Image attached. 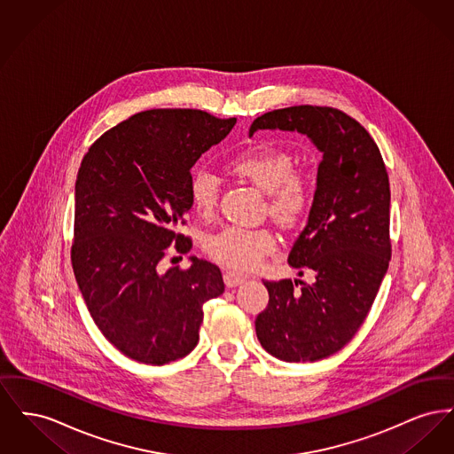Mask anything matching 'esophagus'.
<instances>
[{
    "mask_svg": "<svg viewBox=\"0 0 454 454\" xmlns=\"http://www.w3.org/2000/svg\"><path fill=\"white\" fill-rule=\"evenodd\" d=\"M223 279H224V284H226L228 287H235V286H239V284H243V282L247 281V278L239 276L235 270H226L224 276H223Z\"/></svg>",
    "mask_w": 454,
    "mask_h": 454,
    "instance_id": "34e87169",
    "label": "esophagus"
}]
</instances>
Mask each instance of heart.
<instances>
[{
	"label": "heart",
	"mask_w": 454,
	"mask_h": 454,
	"mask_svg": "<svg viewBox=\"0 0 454 454\" xmlns=\"http://www.w3.org/2000/svg\"><path fill=\"white\" fill-rule=\"evenodd\" d=\"M230 170L247 178L269 199V213L281 223H294L308 209L313 195L306 175L294 172V158L272 145H254L230 161ZM191 202L199 217L213 216L219 195V180L209 170H195L191 176ZM267 230L224 226L207 238V252L233 269H252L274 248Z\"/></svg>",
	"instance_id": "obj_1"
}]
</instances>
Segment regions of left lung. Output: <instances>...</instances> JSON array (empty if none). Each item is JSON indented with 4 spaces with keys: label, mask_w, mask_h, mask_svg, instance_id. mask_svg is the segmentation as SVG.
Returning <instances> with one entry per match:
<instances>
[{
    "label": "left lung",
    "mask_w": 454,
    "mask_h": 454,
    "mask_svg": "<svg viewBox=\"0 0 454 454\" xmlns=\"http://www.w3.org/2000/svg\"><path fill=\"white\" fill-rule=\"evenodd\" d=\"M265 129L300 132L322 161L306 226L287 257L300 276L313 270L315 282H263L269 304L255 332L274 357L315 363L356 335L388 270V173L369 132L337 108L272 110L254 121L250 136Z\"/></svg>",
    "instance_id": "left-lung-1"
}]
</instances>
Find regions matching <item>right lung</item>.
<instances>
[{"label": "right lung", "instance_id": "right-lung-1", "mask_svg": "<svg viewBox=\"0 0 454 454\" xmlns=\"http://www.w3.org/2000/svg\"><path fill=\"white\" fill-rule=\"evenodd\" d=\"M237 119L192 108H153L100 136L83 156L74 185V278L95 325L134 361L161 366L199 342L204 302L224 293L221 270H160L192 209L191 168L221 143Z\"/></svg>", "mask_w": 454, "mask_h": 454}]
</instances>
